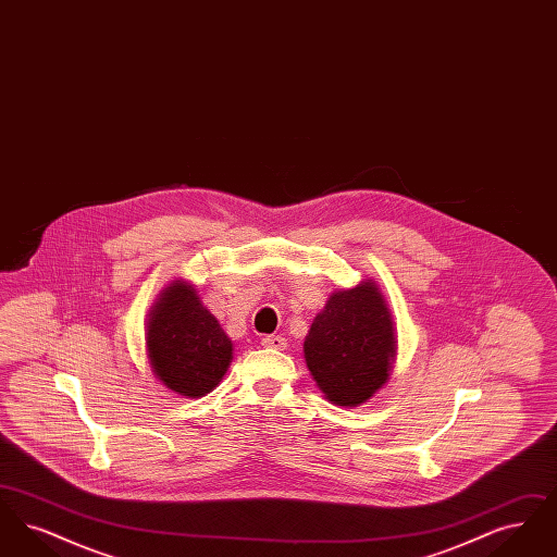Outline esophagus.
Wrapping results in <instances>:
<instances>
[{
    "label": "esophagus",
    "mask_w": 557,
    "mask_h": 557,
    "mask_svg": "<svg viewBox=\"0 0 557 557\" xmlns=\"http://www.w3.org/2000/svg\"><path fill=\"white\" fill-rule=\"evenodd\" d=\"M261 345L267 346V348H277V350H284L286 348V338L284 336H275V334H271V336H265L263 341H261Z\"/></svg>",
    "instance_id": "34e87169"
}]
</instances>
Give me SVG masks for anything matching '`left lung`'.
I'll list each match as a JSON object with an SVG mask.
<instances>
[{
	"mask_svg": "<svg viewBox=\"0 0 557 557\" xmlns=\"http://www.w3.org/2000/svg\"><path fill=\"white\" fill-rule=\"evenodd\" d=\"M397 355L395 321L373 280L332 292L305 338V361L323 397L357 407L388 380Z\"/></svg>",
	"mask_w": 557,
	"mask_h": 557,
	"instance_id": "1",
	"label": "left lung"
}]
</instances>
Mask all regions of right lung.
Returning <instances> with one entry per match:
<instances>
[{
	"label": "right lung",
	"instance_id": "right-lung-1",
	"mask_svg": "<svg viewBox=\"0 0 557 557\" xmlns=\"http://www.w3.org/2000/svg\"><path fill=\"white\" fill-rule=\"evenodd\" d=\"M146 348L160 382L182 397L196 398L221 382L234 345L196 288L175 280L160 292L150 311Z\"/></svg>",
	"mask_w": 557,
	"mask_h": 557
}]
</instances>
